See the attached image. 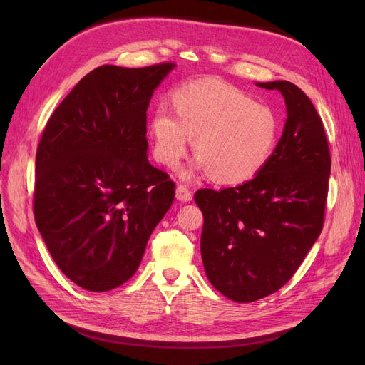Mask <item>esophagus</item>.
<instances>
[{"label":"esophagus","mask_w":365,"mask_h":365,"mask_svg":"<svg viewBox=\"0 0 365 365\" xmlns=\"http://www.w3.org/2000/svg\"><path fill=\"white\" fill-rule=\"evenodd\" d=\"M192 197H193V195L189 189H187V187H184V185L176 187V200H178L180 202H190Z\"/></svg>","instance_id":"34e87169"}]
</instances>
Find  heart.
Instances as JSON below:
<instances>
[{
  "instance_id": "1",
  "label": "heart",
  "mask_w": 365,
  "mask_h": 365,
  "mask_svg": "<svg viewBox=\"0 0 365 365\" xmlns=\"http://www.w3.org/2000/svg\"><path fill=\"white\" fill-rule=\"evenodd\" d=\"M172 105L176 116L165 105L152 115L153 157L175 168L195 137L197 157L181 172L184 178L201 170L212 172L217 182L248 181L267 165L277 146V113L230 83L207 79L181 85L172 94Z\"/></svg>"
}]
</instances>
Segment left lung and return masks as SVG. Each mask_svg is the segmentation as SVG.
<instances>
[{"instance_id":"obj_1","label":"left lung","mask_w":365,"mask_h":365,"mask_svg":"<svg viewBox=\"0 0 365 365\" xmlns=\"http://www.w3.org/2000/svg\"><path fill=\"white\" fill-rule=\"evenodd\" d=\"M284 97L282 138L252 180L201 189V256L207 279L236 303H251L289 282L323 230L330 152L315 106L288 81L259 82Z\"/></svg>"}]
</instances>
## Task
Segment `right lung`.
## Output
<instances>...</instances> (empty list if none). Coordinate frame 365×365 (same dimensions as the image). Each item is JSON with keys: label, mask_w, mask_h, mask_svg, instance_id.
<instances>
[{"label": "right lung", "mask_w": 365, "mask_h": 365, "mask_svg": "<svg viewBox=\"0 0 365 365\" xmlns=\"http://www.w3.org/2000/svg\"><path fill=\"white\" fill-rule=\"evenodd\" d=\"M175 67L102 65L54 109L36 150L33 213L59 269L81 288L111 291L140 267L175 182L148 160L146 111Z\"/></svg>", "instance_id": "1"}]
</instances>
